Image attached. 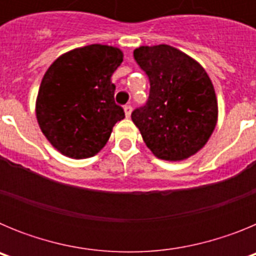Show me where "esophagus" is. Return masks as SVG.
<instances>
[{"label": "esophagus", "instance_id": "obj_1", "mask_svg": "<svg viewBox=\"0 0 256 256\" xmlns=\"http://www.w3.org/2000/svg\"><path fill=\"white\" fill-rule=\"evenodd\" d=\"M124 112H126V118H130V114H132V106H130V105L124 106Z\"/></svg>", "mask_w": 256, "mask_h": 256}]
</instances>
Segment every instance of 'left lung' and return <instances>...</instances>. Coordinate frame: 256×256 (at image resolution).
<instances>
[{
    "label": "left lung",
    "instance_id": "left-lung-1",
    "mask_svg": "<svg viewBox=\"0 0 256 256\" xmlns=\"http://www.w3.org/2000/svg\"><path fill=\"white\" fill-rule=\"evenodd\" d=\"M148 74V102L132 112V120L158 158L183 160L198 152L216 128L218 105L204 68L168 44L142 46L133 52Z\"/></svg>",
    "mask_w": 256,
    "mask_h": 256
}]
</instances>
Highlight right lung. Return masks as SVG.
<instances>
[{
    "label": "right lung",
    "instance_id": "1",
    "mask_svg": "<svg viewBox=\"0 0 256 256\" xmlns=\"http://www.w3.org/2000/svg\"><path fill=\"white\" fill-rule=\"evenodd\" d=\"M122 61L119 48L90 44L66 52L48 68L36 112L40 130L61 154L74 159L96 155L124 119L112 83Z\"/></svg>",
    "mask_w": 256,
    "mask_h": 256
}]
</instances>
